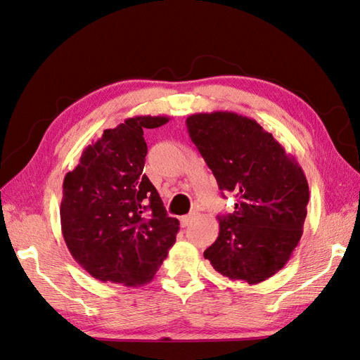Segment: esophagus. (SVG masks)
Returning <instances> with one entry per match:
<instances>
[{
  "mask_svg": "<svg viewBox=\"0 0 360 360\" xmlns=\"http://www.w3.org/2000/svg\"><path fill=\"white\" fill-rule=\"evenodd\" d=\"M195 218V214H188V215H183L181 218H180V223H181V226L185 227V226H188L192 220H194Z\"/></svg>",
  "mask_w": 360,
  "mask_h": 360,
  "instance_id": "34e87169",
  "label": "esophagus"
}]
</instances>
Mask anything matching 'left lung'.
<instances>
[{"instance_id":"obj_1","label":"left lung","mask_w":360,"mask_h":360,"mask_svg":"<svg viewBox=\"0 0 360 360\" xmlns=\"http://www.w3.org/2000/svg\"><path fill=\"white\" fill-rule=\"evenodd\" d=\"M191 140L221 191L236 197L218 217L220 233L205 258L232 281L258 284L290 259L302 236L309 183L293 155L257 120L232 111L186 119Z\"/></svg>"}]
</instances>
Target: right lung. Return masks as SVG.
Wrapping results in <instances>:
<instances>
[{"label":"right lung","instance_id":"1","mask_svg":"<svg viewBox=\"0 0 360 360\" xmlns=\"http://www.w3.org/2000/svg\"><path fill=\"white\" fill-rule=\"evenodd\" d=\"M169 117L134 116L84 150L67 172L60 229L75 261L102 283L137 287L150 283L180 229L143 174V129Z\"/></svg>","mask_w":360,"mask_h":360}]
</instances>
